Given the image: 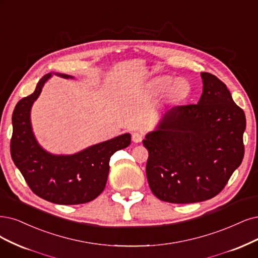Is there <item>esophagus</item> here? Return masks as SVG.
<instances>
[{
    "label": "esophagus",
    "mask_w": 258,
    "mask_h": 258,
    "mask_svg": "<svg viewBox=\"0 0 258 258\" xmlns=\"http://www.w3.org/2000/svg\"><path fill=\"white\" fill-rule=\"evenodd\" d=\"M142 139H144V134H142V133H140V132H134V133H133L132 140L134 141V142H136V144H138V142H141Z\"/></svg>",
    "instance_id": "obj_1"
}]
</instances>
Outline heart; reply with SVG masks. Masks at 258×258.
I'll return each mask as SVG.
<instances>
[{
    "label": "heart",
    "instance_id": "b5f03b06",
    "mask_svg": "<svg viewBox=\"0 0 258 258\" xmlns=\"http://www.w3.org/2000/svg\"><path fill=\"white\" fill-rule=\"evenodd\" d=\"M184 84H186V82L183 79L172 80L171 76L164 75L154 79L152 86H153L154 90L157 93H163L166 91V94L169 99L176 100L183 98L185 95Z\"/></svg>",
    "mask_w": 258,
    "mask_h": 258
}]
</instances>
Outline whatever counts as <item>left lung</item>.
<instances>
[{"instance_id":"obj_1","label":"left lung","mask_w":258,"mask_h":258,"mask_svg":"<svg viewBox=\"0 0 258 258\" xmlns=\"http://www.w3.org/2000/svg\"><path fill=\"white\" fill-rule=\"evenodd\" d=\"M198 104L167 110L142 144L149 186L161 201L202 202L217 196L240 166L245 116L226 85L202 72Z\"/></svg>"}]
</instances>
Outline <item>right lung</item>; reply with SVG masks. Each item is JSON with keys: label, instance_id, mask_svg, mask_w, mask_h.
<instances>
[{"label": "right lung", "instance_id": "right-lung-1", "mask_svg": "<svg viewBox=\"0 0 258 258\" xmlns=\"http://www.w3.org/2000/svg\"><path fill=\"white\" fill-rule=\"evenodd\" d=\"M54 74L73 79L68 74ZM51 78L52 73L45 74L38 82L35 91L16 105L11 140L12 158L38 197L55 204H84L102 194L107 182L109 159L114 152L131 145V134L126 133L71 155H56L45 151L34 135L31 109Z\"/></svg>", "mask_w": 258, "mask_h": 258}]
</instances>
